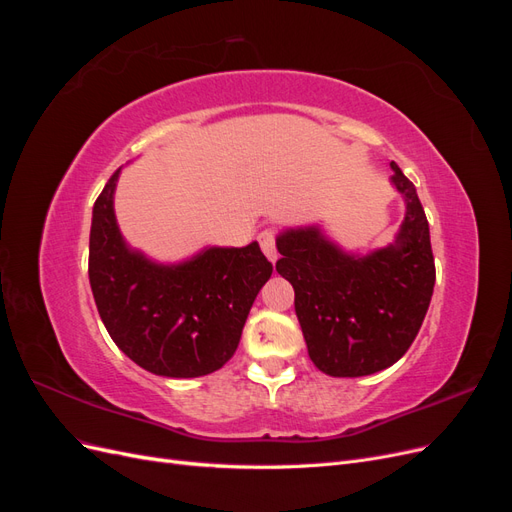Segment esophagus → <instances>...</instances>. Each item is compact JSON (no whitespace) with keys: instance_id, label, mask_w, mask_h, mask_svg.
<instances>
[{"instance_id":"1","label":"esophagus","mask_w":512,"mask_h":512,"mask_svg":"<svg viewBox=\"0 0 512 512\" xmlns=\"http://www.w3.org/2000/svg\"><path fill=\"white\" fill-rule=\"evenodd\" d=\"M258 243L262 247V252H265V256L275 262L277 260V247H275V230L273 228H265L258 235Z\"/></svg>"}]
</instances>
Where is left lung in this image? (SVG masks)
<instances>
[{"instance_id":"8db88e82","label":"left lung","mask_w":512,"mask_h":512,"mask_svg":"<svg viewBox=\"0 0 512 512\" xmlns=\"http://www.w3.org/2000/svg\"><path fill=\"white\" fill-rule=\"evenodd\" d=\"M406 198L397 243L365 258L348 256L316 228L277 237V273L294 288V312L309 359L335 378L391 367L421 329L436 284L425 209L414 183L391 162Z\"/></svg>"}]
</instances>
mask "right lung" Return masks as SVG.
<instances>
[{
	"mask_svg": "<svg viewBox=\"0 0 512 512\" xmlns=\"http://www.w3.org/2000/svg\"><path fill=\"white\" fill-rule=\"evenodd\" d=\"M115 170L94 205L89 284L113 342L166 378H198L235 354L243 324L273 265L258 243L211 247L177 267L153 265L123 243L113 211Z\"/></svg>",
	"mask_w": 512,
	"mask_h": 512,
	"instance_id": "add662e5",
	"label": "right lung"
}]
</instances>
